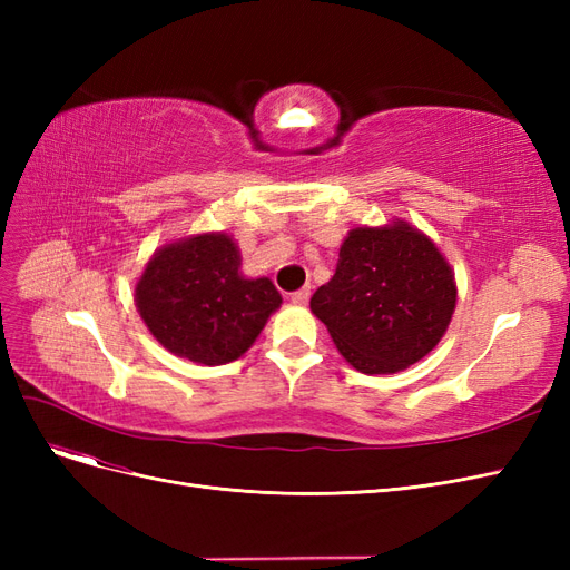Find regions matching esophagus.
<instances>
[{"label": "esophagus", "instance_id": "1", "mask_svg": "<svg viewBox=\"0 0 570 570\" xmlns=\"http://www.w3.org/2000/svg\"><path fill=\"white\" fill-rule=\"evenodd\" d=\"M308 297H312V285H306V287H302V289H297V292H292L289 302L295 304V306H306Z\"/></svg>", "mask_w": 570, "mask_h": 570}]
</instances>
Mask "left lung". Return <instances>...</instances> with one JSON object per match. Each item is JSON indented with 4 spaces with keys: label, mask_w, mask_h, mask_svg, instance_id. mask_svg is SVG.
<instances>
[{
    "label": "left lung",
    "mask_w": 570,
    "mask_h": 570,
    "mask_svg": "<svg viewBox=\"0 0 570 570\" xmlns=\"http://www.w3.org/2000/svg\"><path fill=\"white\" fill-rule=\"evenodd\" d=\"M456 308L454 271L438 245L404 218L356 226L335 275L312 297L314 316L358 373L406 371L438 347Z\"/></svg>",
    "instance_id": "1"
}]
</instances>
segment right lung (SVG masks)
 Returning <instances> with one entry per match:
<instances>
[{
	"mask_svg": "<svg viewBox=\"0 0 570 570\" xmlns=\"http://www.w3.org/2000/svg\"><path fill=\"white\" fill-rule=\"evenodd\" d=\"M283 304L271 278L243 275L228 233L170 239L135 283V306L164 350L204 366L243 356Z\"/></svg>",
	"mask_w": 570,
	"mask_h": 570,
	"instance_id": "add662e5",
	"label": "right lung"
}]
</instances>
